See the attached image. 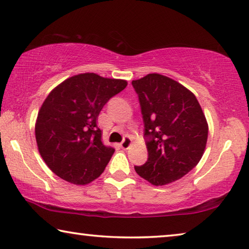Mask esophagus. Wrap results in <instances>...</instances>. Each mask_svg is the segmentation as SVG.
I'll use <instances>...</instances> for the list:
<instances>
[{
	"instance_id": "1",
	"label": "esophagus",
	"mask_w": 249,
	"mask_h": 249,
	"mask_svg": "<svg viewBox=\"0 0 249 249\" xmlns=\"http://www.w3.org/2000/svg\"><path fill=\"white\" fill-rule=\"evenodd\" d=\"M130 144H132V140H130V137L129 136H125L123 142H121V147L123 149H127L128 147L130 146Z\"/></svg>"
}]
</instances>
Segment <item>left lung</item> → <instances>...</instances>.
I'll use <instances>...</instances> for the list:
<instances>
[{"mask_svg": "<svg viewBox=\"0 0 249 249\" xmlns=\"http://www.w3.org/2000/svg\"><path fill=\"white\" fill-rule=\"evenodd\" d=\"M144 121L148 159L135 171L154 185L182 178L204 153L208 123L196 95L165 75L132 81Z\"/></svg>", "mask_w": 249, "mask_h": 249, "instance_id": "left-lung-1", "label": "left lung"}]
</instances>
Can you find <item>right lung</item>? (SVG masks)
Here are the masks:
<instances>
[{"label":"right lung","instance_id":"add662e5","mask_svg":"<svg viewBox=\"0 0 249 249\" xmlns=\"http://www.w3.org/2000/svg\"><path fill=\"white\" fill-rule=\"evenodd\" d=\"M125 80L82 73L50 92L37 116L38 150L53 174L73 184L98 178L114 154L103 145L96 121L108 100L123 91Z\"/></svg>","mask_w":249,"mask_h":249}]
</instances>
